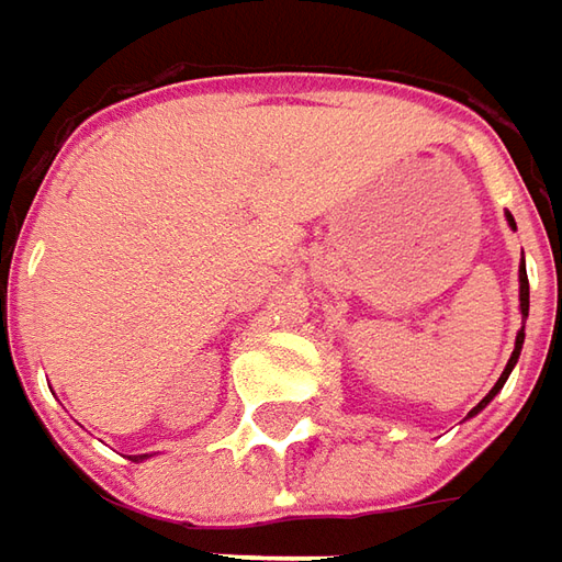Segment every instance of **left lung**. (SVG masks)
Returning <instances> with one entry per match:
<instances>
[{
    "label": "left lung",
    "instance_id": "obj_1",
    "mask_svg": "<svg viewBox=\"0 0 562 562\" xmlns=\"http://www.w3.org/2000/svg\"><path fill=\"white\" fill-rule=\"evenodd\" d=\"M507 225L513 227V231H516V222H513V215H509V212H507ZM519 313H522V318H529V274H526V259H522V266H519ZM522 344H526V325H522V328H519V335H516V347H513V357H509L507 369H504V375L497 378V384H494V387L487 391V397L482 400V403H479V406H475V409H472V413H469L465 419H472L475 413H482L487 403H491V400L501 394V387L507 384L509 372H513V369H516V362H519V353H522Z\"/></svg>",
    "mask_w": 562,
    "mask_h": 562
}]
</instances>
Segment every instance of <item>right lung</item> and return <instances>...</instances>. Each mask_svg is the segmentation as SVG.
I'll use <instances>...</instances> for the list:
<instances>
[{"mask_svg": "<svg viewBox=\"0 0 562 562\" xmlns=\"http://www.w3.org/2000/svg\"><path fill=\"white\" fill-rule=\"evenodd\" d=\"M146 457H149V453H143V457H131V460H134V463H143Z\"/></svg>", "mask_w": 562, "mask_h": 562, "instance_id": "add662e5", "label": "right lung"}]
</instances>
